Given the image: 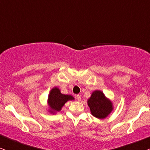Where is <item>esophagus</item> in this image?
Listing matches in <instances>:
<instances>
[{
    "label": "esophagus",
    "mask_w": 150,
    "mask_h": 150,
    "mask_svg": "<svg viewBox=\"0 0 150 150\" xmlns=\"http://www.w3.org/2000/svg\"><path fill=\"white\" fill-rule=\"evenodd\" d=\"M76 100H78V101H81V96H79V95H76Z\"/></svg>",
    "instance_id": "34e87169"
}]
</instances>
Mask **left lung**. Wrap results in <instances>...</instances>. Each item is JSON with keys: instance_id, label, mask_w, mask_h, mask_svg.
I'll return each instance as SVG.
<instances>
[{"instance_id": "8db88e82", "label": "left lung", "mask_w": 150, "mask_h": 150, "mask_svg": "<svg viewBox=\"0 0 150 150\" xmlns=\"http://www.w3.org/2000/svg\"><path fill=\"white\" fill-rule=\"evenodd\" d=\"M92 115L98 119H104L113 109L112 103L104 96L103 92L96 90L91 93L87 101Z\"/></svg>"}]
</instances>
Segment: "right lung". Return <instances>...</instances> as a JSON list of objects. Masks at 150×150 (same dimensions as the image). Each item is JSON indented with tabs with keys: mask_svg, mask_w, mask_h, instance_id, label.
<instances>
[{
	"mask_svg": "<svg viewBox=\"0 0 150 150\" xmlns=\"http://www.w3.org/2000/svg\"><path fill=\"white\" fill-rule=\"evenodd\" d=\"M74 100V98L73 96L61 93L59 88H52L49 93L48 99V103L50 108L49 111L52 114L56 113L57 112L60 111L61 108L67 101Z\"/></svg>",
	"mask_w": 150,
	"mask_h": 150,
	"instance_id": "obj_1",
	"label": "right lung"
}]
</instances>
